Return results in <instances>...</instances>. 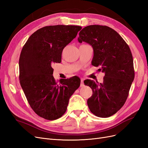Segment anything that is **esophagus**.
Wrapping results in <instances>:
<instances>
[{
    "label": "esophagus",
    "mask_w": 148,
    "mask_h": 148,
    "mask_svg": "<svg viewBox=\"0 0 148 148\" xmlns=\"http://www.w3.org/2000/svg\"><path fill=\"white\" fill-rule=\"evenodd\" d=\"M83 79H81V83H80V86L83 87L84 86V83H83Z\"/></svg>",
    "instance_id": "esophagus-1"
}]
</instances>
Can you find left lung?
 Instances as JSON below:
<instances>
[{"label":"left lung","mask_w":148,"mask_h":148,"mask_svg":"<svg viewBox=\"0 0 148 148\" xmlns=\"http://www.w3.org/2000/svg\"><path fill=\"white\" fill-rule=\"evenodd\" d=\"M78 41L91 46V64L105 74L102 83L84 82L92 90L87 101L89 109L99 117H110L124 105L135 78L130 49L117 31L107 26H86L80 31Z\"/></svg>","instance_id":"1"}]
</instances>
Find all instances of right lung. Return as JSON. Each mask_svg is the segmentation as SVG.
<instances>
[{
    "label": "right lung",
    "mask_w": 148,
    "mask_h": 148,
    "mask_svg": "<svg viewBox=\"0 0 148 148\" xmlns=\"http://www.w3.org/2000/svg\"><path fill=\"white\" fill-rule=\"evenodd\" d=\"M79 26H47L30 36L22 49L19 60L20 82L34 112L45 119L56 120L66 110L69 99L79 87L75 76L60 79L53 77L52 65L61 62L64 47L76 38Z\"/></svg>",
    "instance_id": "obj_1"
}]
</instances>
